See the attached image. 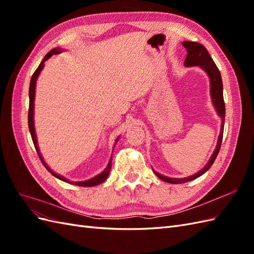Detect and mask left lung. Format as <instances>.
I'll return each mask as SVG.
<instances>
[{
    "label": "left lung",
    "mask_w": 254,
    "mask_h": 254,
    "mask_svg": "<svg viewBox=\"0 0 254 254\" xmlns=\"http://www.w3.org/2000/svg\"><path fill=\"white\" fill-rule=\"evenodd\" d=\"M182 45L186 48L188 54L186 61H184V65L186 66H197L199 65L202 70L207 74L210 79L211 84V98L212 103L214 105V108L216 110L218 117L221 118V126H220V133L218 136V142L216 145V148H215L212 157L210 158L209 162L205 164V166L202 170L199 171L198 173L194 174L193 176L187 177V178H170V177H166L157 173L155 170H152L161 180H163L167 183H174V184H179L184 183L188 181H191L198 177L203 175L209 168L213 165L215 159H216L220 145L222 141V134H224V126H225V115H226V108H225V102H224V94H222V80H221V75L218 70V67L215 64L212 57L210 56L209 52L203 47L202 44L198 42H191V41H183Z\"/></svg>",
    "instance_id": "8db88e82"
}]
</instances>
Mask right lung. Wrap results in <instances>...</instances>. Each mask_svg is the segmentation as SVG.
<instances>
[{"label":"right lung","instance_id":"right-lung-1","mask_svg":"<svg viewBox=\"0 0 254 254\" xmlns=\"http://www.w3.org/2000/svg\"><path fill=\"white\" fill-rule=\"evenodd\" d=\"M63 52V49H53L51 52H49L47 55H45V57L43 58V60L41 61V64H39V66H38L37 70L35 71V73L33 74L32 76V79H30V83H29V110H28V128H29V132H30V135H32V139H33V142H34V145H35V148L37 150V153L38 156H39L40 160L42 164L45 166V168L54 176L56 177V178H58L59 180L61 181H64V182H67V183H71V184H74V186H78V187H95V186H98V184L103 183L106 179L107 177H108L110 171H111V162H112V156L109 160V163L108 165H107V167L105 168V170L101 173L98 174L97 176L93 177V178H91L89 180H84V181H77V182H73V181H70L67 180L66 178H64V177L60 176L58 174H56L55 172H53L51 168L49 167V165L45 163V161L43 160L41 153H40V150H39V147H38V142H37V136H36V131H35V125H34V101H35V92H36V81H37V78L38 76H39L40 72L43 70L44 67V63L47 61L49 58H51L53 55H55V54H59ZM120 139V136L118 137L117 140H115V144L118 143ZM115 144L113 146V149L115 147ZM113 151V150H112Z\"/></svg>","mask_w":254,"mask_h":254}]
</instances>
